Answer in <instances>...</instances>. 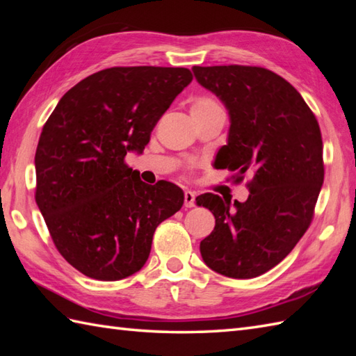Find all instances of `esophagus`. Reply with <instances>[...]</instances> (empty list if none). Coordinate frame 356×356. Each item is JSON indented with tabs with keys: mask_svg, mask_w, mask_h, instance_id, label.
<instances>
[{
	"mask_svg": "<svg viewBox=\"0 0 356 356\" xmlns=\"http://www.w3.org/2000/svg\"><path fill=\"white\" fill-rule=\"evenodd\" d=\"M195 207V193L185 191V208Z\"/></svg>",
	"mask_w": 356,
	"mask_h": 356,
	"instance_id": "esophagus-1",
	"label": "esophagus"
}]
</instances>
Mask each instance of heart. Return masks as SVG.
<instances>
[{"mask_svg":"<svg viewBox=\"0 0 356 356\" xmlns=\"http://www.w3.org/2000/svg\"><path fill=\"white\" fill-rule=\"evenodd\" d=\"M217 110H223L222 105L218 104V101L216 97L209 96V95H200L197 97H194L191 102V116H199V115H207V113L211 111H217ZM190 166L193 168L194 163H190Z\"/></svg>","mask_w":356,"mask_h":356,"instance_id":"1","label":"heart"}]
</instances>
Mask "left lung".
<instances>
[{
    "mask_svg": "<svg viewBox=\"0 0 356 356\" xmlns=\"http://www.w3.org/2000/svg\"><path fill=\"white\" fill-rule=\"evenodd\" d=\"M199 84L229 110L228 143L217 153L218 168L236 171L248 200L207 193L197 205L216 217L214 231L200 241L202 259L218 274L254 278L289 254L312 223L324 180L318 120L289 82L263 67H193Z\"/></svg>",
    "mask_w": 356,
    "mask_h": 356,
    "instance_id": "left-lung-1",
    "label": "left lung"
}]
</instances>
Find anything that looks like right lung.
Segmentation results:
<instances>
[{"label":"right lung","mask_w":356,"mask_h":356,"mask_svg":"<svg viewBox=\"0 0 356 356\" xmlns=\"http://www.w3.org/2000/svg\"><path fill=\"white\" fill-rule=\"evenodd\" d=\"M184 67H111L67 92L36 147L35 200L56 249L82 274L116 282L138 272L154 231L184 205L177 185H147L125 163L176 96Z\"/></svg>","instance_id":"1"}]
</instances>
